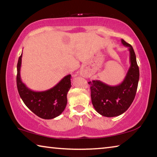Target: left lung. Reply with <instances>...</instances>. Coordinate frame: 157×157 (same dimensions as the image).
I'll use <instances>...</instances> for the list:
<instances>
[{"mask_svg":"<svg viewBox=\"0 0 157 157\" xmlns=\"http://www.w3.org/2000/svg\"><path fill=\"white\" fill-rule=\"evenodd\" d=\"M128 48L130 66L124 80L116 86H109L100 80L89 82L91 85L92 104L95 111L106 117L121 115L128 109L134 100L139 80V68L136 55L131 45L121 39Z\"/></svg>","mask_w":157,"mask_h":157,"instance_id":"1","label":"left lung"}]
</instances>
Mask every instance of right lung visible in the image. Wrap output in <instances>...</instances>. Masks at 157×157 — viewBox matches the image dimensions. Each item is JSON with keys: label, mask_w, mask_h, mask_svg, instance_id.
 I'll return each instance as SVG.
<instances>
[{"label": "right lung", "mask_w": 157, "mask_h": 157, "mask_svg": "<svg viewBox=\"0 0 157 157\" xmlns=\"http://www.w3.org/2000/svg\"><path fill=\"white\" fill-rule=\"evenodd\" d=\"M22 54L17 63V84L18 94L24 104L37 116L52 119L59 116L67 104V94L71 87V75L65 76L59 83L48 90L34 91L29 89L21 79Z\"/></svg>", "instance_id": "obj_1"}]
</instances>
